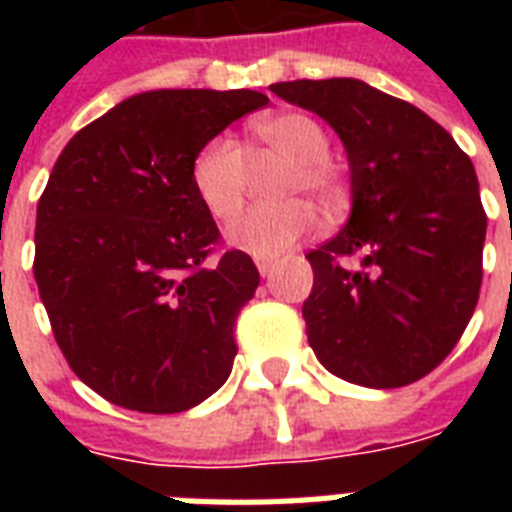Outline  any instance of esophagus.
<instances>
[{
  "mask_svg": "<svg viewBox=\"0 0 512 512\" xmlns=\"http://www.w3.org/2000/svg\"><path fill=\"white\" fill-rule=\"evenodd\" d=\"M257 271H260V276H268V273L273 271V260H268V257H257Z\"/></svg>",
  "mask_w": 512,
  "mask_h": 512,
  "instance_id": "34e87169",
  "label": "esophagus"
}]
</instances>
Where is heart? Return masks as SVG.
<instances>
[{
    "instance_id": "obj_1",
    "label": "heart",
    "mask_w": 512,
    "mask_h": 512,
    "mask_svg": "<svg viewBox=\"0 0 512 512\" xmlns=\"http://www.w3.org/2000/svg\"><path fill=\"white\" fill-rule=\"evenodd\" d=\"M255 154L284 162L271 183L279 201L257 207L231 225L228 241L249 255L273 257L303 239L313 228L316 201L324 212H335L348 199V177L329 156V135L313 116L287 111L265 116L252 127ZM249 159L228 135H215L196 151L191 185L201 207L215 220H233L244 207L249 188Z\"/></svg>"
}]
</instances>
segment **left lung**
Segmentation results:
<instances>
[{"instance_id":"1","label":"left lung","mask_w":512,"mask_h":512,"mask_svg":"<svg viewBox=\"0 0 512 512\" xmlns=\"http://www.w3.org/2000/svg\"><path fill=\"white\" fill-rule=\"evenodd\" d=\"M271 92L332 124L350 162L348 225L305 255L311 348L329 372L366 388L422 380L478 305L486 212L473 162L420 108L358 79H297Z\"/></svg>"}]
</instances>
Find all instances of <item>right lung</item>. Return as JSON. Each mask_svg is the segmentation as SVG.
I'll return each mask as SVG.
<instances>
[{"label":"right lung","mask_w":512,"mask_h":512,"mask_svg":"<svg viewBox=\"0 0 512 512\" xmlns=\"http://www.w3.org/2000/svg\"><path fill=\"white\" fill-rule=\"evenodd\" d=\"M265 103L255 90L132 95L76 132L52 167L34 279L68 366L111 404L185 412L228 380L260 273L247 252L223 249L191 162Z\"/></svg>","instance_id":"1"}]
</instances>
